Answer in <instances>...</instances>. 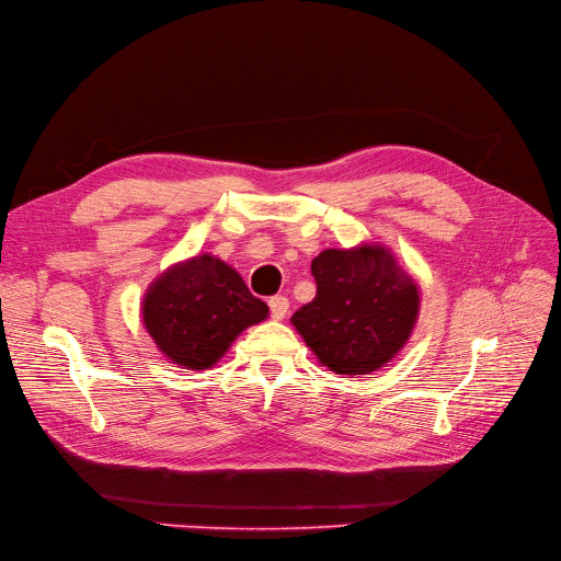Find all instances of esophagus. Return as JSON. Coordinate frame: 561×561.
<instances>
[{"label":"esophagus","mask_w":561,"mask_h":561,"mask_svg":"<svg viewBox=\"0 0 561 561\" xmlns=\"http://www.w3.org/2000/svg\"><path fill=\"white\" fill-rule=\"evenodd\" d=\"M270 310L274 319H285L287 310H289V301L285 297H272L270 299Z\"/></svg>","instance_id":"esophagus-1"}]
</instances>
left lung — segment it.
<instances>
[{"label": "left lung", "instance_id": "1", "mask_svg": "<svg viewBox=\"0 0 561 561\" xmlns=\"http://www.w3.org/2000/svg\"><path fill=\"white\" fill-rule=\"evenodd\" d=\"M310 272L317 295L291 324L335 375H369L390 363L413 333L420 287L381 244L327 249Z\"/></svg>", "mask_w": 561, "mask_h": 561}]
</instances>
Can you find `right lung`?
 <instances>
[{
    "label": "right lung",
    "instance_id": "right-lung-1",
    "mask_svg": "<svg viewBox=\"0 0 561 561\" xmlns=\"http://www.w3.org/2000/svg\"><path fill=\"white\" fill-rule=\"evenodd\" d=\"M144 324L171 363L184 369L215 365L244 329L270 314L230 264L215 255L178 262L144 297Z\"/></svg>",
    "mask_w": 561,
    "mask_h": 561
}]
</instances>
